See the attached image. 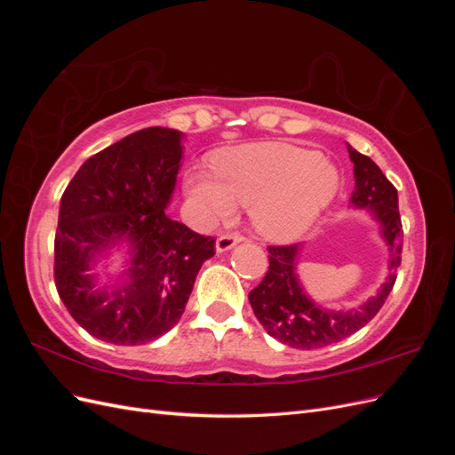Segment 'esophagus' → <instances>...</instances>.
<instances>
[{
  "instance_id": "1",
  "label": "esophagus",
  "mask_w": 455,
  "mask_h": 455,
  "mask_svg": "<svg viewBox=\"0 0 455 455\" xmlns=\"http://www.w3.org/2000/svg\"><path fill=\"white\" fill-rule=\"evenodd\" d=\"M237 243H241V237L239 235H231V233H228V235H220L216 239V252L222 254V252H228L231 251L233 246H235Z\"/></svg>"
}]
</instances>
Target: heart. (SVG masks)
I'll list each match as a JSON object with an SVG mask.
<instances>
[{
    "label": "heart",
    "mask_w": 455,
    "mask_h": 455,
    "mask_svg": "<svg viewBox=\"0 0 455 455\" xmlns=\"http://www.w3.org/2000/svg\"><path fill=\"white\" fill-rule=\"evenodd\" d=\"M214 175L189 169L184 184L201 226L251 206L252 226L273 241L298 239L334 201L341 176L319 151L284 142L231 148L212 161Z\"/></svg>",
    "instance_id": "obj_1"
}]
</instances>
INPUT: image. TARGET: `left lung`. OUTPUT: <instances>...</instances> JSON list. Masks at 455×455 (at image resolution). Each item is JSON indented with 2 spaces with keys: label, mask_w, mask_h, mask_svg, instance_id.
Returning a JSON list of instances; mask_svg holds the SVG:
<instances>
[{
  "label": "left lung",
  "mask_w": 455,
  "mask_h": 455,
  "mask_svg": "<svg viewBox=\"0 0 455 455\" xmlns=\"http://www.w3.org/2000/svg\"><path fill=\"white\" fill-rule=\"evenodd\" d=\"M353 163L355 189L353 209L366 211L379 224L383 241L389 246V275L379 291L353 309H328L313 301L301 286L296 266L301 244L269 246V269L249 301L266 332L296 349H319L349 338L368 324L393 291L396 269L401 266L403 224L398 214L395 186L370 157L347 144Z\"/></svg>",
  "instance_id": "left-lung-1"
}]
</instances>
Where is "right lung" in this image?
<instances>
[{"label": "right lung", "instance_id": "obj_1", "mask_svg": "<svg viewBox=\"0 0 455 455\" xmlns=\"http://www.w3.org/2000/svg\"><path fill=\"white\" fill-rule=\"evenodd\" d=\"M182 139L164 127L132 132L81 164L60 199L54 283L76 323L102 341L142 346L169 332L214 256L212 237L167 214ZM119 245L126 269L100 278L98 266Z\"/></svg>", "mask_w": 455, "mask_h": 455}]
</instances>
